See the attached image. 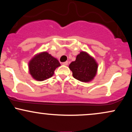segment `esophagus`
Returning a JSON list of instances; mask_svg holds the SVG:
<instances>
[{
	"label": "esophagus",
	"mask_w": 132,
	"mask_h": 132,
	"mask_svg": "<svg viewBox=\"0 0 132 132\" xmlns=\"http://www.w3.org/2000/svg\"><path fill=\"white\" fill-rule=\"evenodd\" d=\"M63 65H65V66H67L68 64V61H65V62H63V63H62Z\"/></svg>",
	"instance_id": "esophagus-1"
}]
</instances>
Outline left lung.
Instances as JSON below:
<instances>
[{"instance_id":"obj_1","label":"left lung","mask_w":132,"mask_h":132,"mask_svg":"<svg viewBox=\"0 0 132 132\" xmlns=\"http://www.w3.org/2000/svg\"><path fill=\"white\" fill-rule=\"evenodd\" d=\"M75 79L81 82L91 81L97 74L98 64L95 59L85 51H81L77 55L75 61L69 65Z\"/></svg>"}]
</instances>
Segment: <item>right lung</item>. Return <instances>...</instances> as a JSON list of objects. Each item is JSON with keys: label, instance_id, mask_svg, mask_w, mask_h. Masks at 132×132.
Wrapping results in <instances>:
<instances>
[{"label": "right lung", "instance_id": "1", "mask_svg": "<svg viewBox=\"0 0 132 132\" xmlns=\"http://www.w3.org/2000/svg\"><path fill=\"white\" fill-rule=\"evenodd\" d=\"M60 66L58 60L46 51L35 55L28 63L30 74L33 79L40 81L52 77L54 70Z\"/></svg>", "mask_w": 132, "mask_h": 132}]
</instances>
